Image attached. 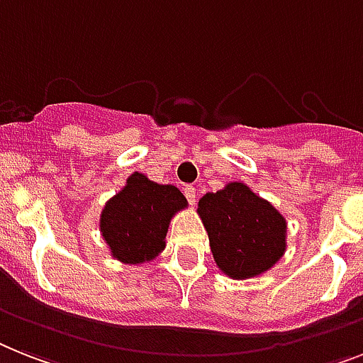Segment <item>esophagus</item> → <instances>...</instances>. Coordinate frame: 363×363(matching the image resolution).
<instances>
[{"instance_id": "esophagus-1", "label": "esophagus", "mask_w": 363, "mask_h": 363, "mask_svg": "<svg viewBox=\"0 0 363 363\" xmlns=\"http://www.w3.org/2000/svg\"><path fill=\"white\" fill-rule=\"evenodd\" d=\"M184 193H185V196H187L189 202H191V203L196 202V189H194L193 185H185Z\"/></svg>"}]
</instances>
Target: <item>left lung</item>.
<instances>
[{
    "instance_id": "1",
    "label": "left lung",
    "mask_w": 363,
    "mask_h": 363,
    "mask_svg": "<svg viewBox=\"0 0 363 363\" xmlns=\"http://www.w3.org/2000/svg\"><path fill=\"white\" fill-rule=\"evenodd\" d=\"M199 215L215 263L230 278L263 274L286 252V218L248 185L232 182L217 193H206Z\"/></svg>"
}]
</instances>
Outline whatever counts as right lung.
Returning <instances> with one entry per match:
<instances>
[{
  "mask_svg": "<svg viewBox=\"0 0 363 363\" xmlns=\"http://www.w3.org/2000/svg\"><path fill=\"white\" fill-rule=\"evenodd\" d=\"M184 208L187 199L178 187L133 172L101 209L100 232L111 256L128 265L152 262L164 250L170 220Z\"/></svg>",
  "mask_w": 363,
  "mask_h": 363,
  "instance_id": "1",
  "label": "right lung"
}]
</instances>
